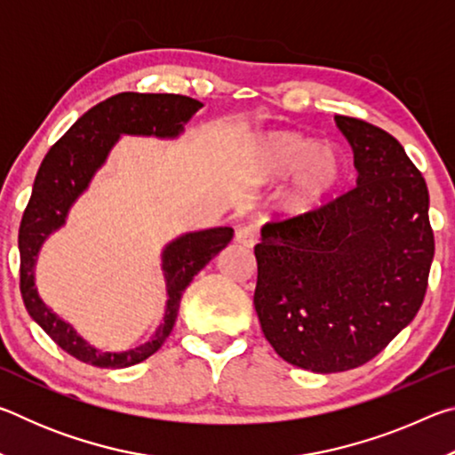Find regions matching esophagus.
Listing matches in <instances>:
<instances>
[{
	"label": "esophagus",
	"instance_id": "1",
	"mask_svg": "<svg viewBox=\"0 0 455 455\" xmlns=\"http://www.w3.org/2000/svg\"><path fill=\"white\" fill-rule=\"evenodd\" d=\"M235 241L238 244L246 246V249H252L259 243V228L255 225H246V227H241L236 230L235 235Z\"/></svg>",
	"mask_w": 455,
	"mask_h": 455
}]
</instances>
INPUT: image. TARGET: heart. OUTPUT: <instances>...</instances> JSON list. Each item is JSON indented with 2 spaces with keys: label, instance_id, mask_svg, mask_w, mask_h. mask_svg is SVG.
Wrapping results in <instances>:
<instances>
[{
  "label": "heart",
  "instance_id": "b5f03b06",
  "mask_svg": "<svg viewBox=\"0 0 455 455\" xmlns=\"http://www.w3.org/2000/svg\"><path fill=\"white\" fill-rule=\"evenodd\" d=\"M259 179H287L283 204L291 214H311L325 206L341 187L345 164L335 146L292 130H275L260 138L257 148Z\"/></svg>",
  "mask_w": 455,
  "mask_h": 455
}]
</instances>
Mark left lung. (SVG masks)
Returning a JSON list of instances; mask_svg holds the SVG:
<instances>
[{
    "label": "left lung",
    "mask_w": 455,
    "mask_h": 455,
    "mask_svg": "<svg viewBox=\"0 0 455 455\" xmlns=\"http://www.w3.org/2000/svg\"><path fill=\"white\" fill-rule=\"evenodd\" d=\"M357 187L323 209L267 222L255 246L260 329L287 363L315 373L367 363L410 325L434 260L429 192L403 146L335 116Z\"/></svg>",
    "instance_id": "1"
}]
</instances>
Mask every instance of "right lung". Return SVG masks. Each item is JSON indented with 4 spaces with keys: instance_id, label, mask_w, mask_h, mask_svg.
Listing matches in <instances>:
<instances>
[{
    "instance_id": "right-lung-1",
    "label": "right lung",
    "mask_w": 455,
    "mask_h": 455,
    "mask_svg": "<svg viewBox=\"0 0 455 455\" xmlns=\"http://www.w3.org/2000/svg\"><path fill=\"white\" fill-rule=\"evenodd\" d=\"M203 104L180 94H138L124 92L104 100L76 120V124L52 146L36 174L32 198L20 225V291L24 305L37 325L56 341L61 349L84 363L96 367H130L156 353L174 327L184 289L225 246L233 241L235 230L217 227L187 233L163 251V273L166 281V311L150 341L134 349L110 353L92 347L76 333V329L53 313L42 301L36 289V260L45 238L66 225L72 204L100 166L106 163L112 146L122 134L176 138L184 124L195 116Z\"/></svg>"
}]
</instances>
